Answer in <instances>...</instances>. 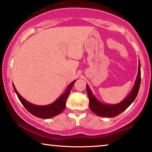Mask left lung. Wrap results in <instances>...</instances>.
Wrapping results in <instances>:
<instances>
[{
  "mask_svg": "<svg viewBox=\"0 0 152 152\" xmlns=\"http://www.w3.org/2000/svg\"><path fill=\"white\" fill-rule=\"evenodd\" d=\"M141 74H140V63L139 61L138 64V74L137 75V78L135 82L134 86L132 91L129 94L127 97L122 101L121 102L117 104H104L100 102L97 99L94 95H93L91 89L89 88L88 85L86 84V90L88 96L89 98V107L93 113L96 114L97 115L100 117H107V118H113L119 115L126 110L132 103L134 101L138 95L140 85Z\"/></svg>",
  "mask_w": 152,
  "mask_h": 152,
  "instance_id": "1",
  "label": "left lung"
}]
</instances>
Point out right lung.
<instances>
[{"mask_svg":"<svg viewBox=\"0 0 152 152\" xmlns=\"http://www.w3.org/2000/svg\"><path fill=\"white\" fill-rule=\"evenodd\" d=\"M75 82V80L68 85L65 93L62 94L57 100L54 102L53 103L50 104L45 106H38L28 102V101H26V99L20 96L18 91H16L14 84L13 87L14 91L17 95L18 98L19 99L20 102L24 106V107L28 110V112H30L31 114L39 118H50L54 117V116L59 115L65 109L66 99H67L68 95L70 94V92Z\"/></svg>","mask_w":152,"mask_h":152,"instance_id":"right-lung-1","label":"right lung"}]
</instances>
